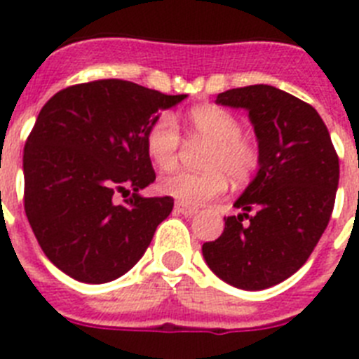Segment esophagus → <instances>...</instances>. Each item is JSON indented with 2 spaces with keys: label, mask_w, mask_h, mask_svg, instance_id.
Listing matches in <instances>:
<instances>
[{
  "label": "esophagus",
  "mask_w": 359,
  "mask_h": 359,
  "mask_svg": "<svg viewBox=\"0 0 359 359\" xmlns=\"http://www.w3.org/2000/svg\"><path fill=\"white\" fill-rule=\"evenodd\" d=\"M174 210H176L177 214H182V215H194L196 212H198V208L189 207V205H183V203H176Z\"/></svg>",
  "instance_id": "34e87169"
}]
</instances>
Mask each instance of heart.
I'll return each instance as SVG.
<instances>
[{
	"label": "heart",
	"instance_id": "1",
	"mask_svg": "<svg viewBox=\"0 0 359 359\" xmlns=\"http://www.w3.org/2000/svg\"><path fill=\"white\" fill-rule=\"evenodd\" d=\"M189 126L196 140L208 144L201 161L205 170L167 174L158 183L163 194L183 205L199 207L223 194L228 177L233 183H244L255 174L261 152L255 142L243 136V123L233 113L219 106H199L190 109ZM145 147L158 169H172L182 149V131L176 116L161 113L147 129Z\"/></svg>",
	"mask_w": 359,
	"mask_h": 359
}]
</instances>
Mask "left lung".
Wrapping results in <instances>:
<instances>
[{
    "label": "left lung",
    "instance_id": "left-lung-1",
    "mask_svg": "<svg viewBox=\"0 0 359 359\" xmlns=\"http://www.w3.org/2000/svg\"><path fill=\"white\" fill-rule=\"evenodd\" d=\"M215 102L248 111L261 161L233 203L243 214L224 217L223 233L203 244V257L231 286L266 290L297 273L318 244L334 208L340 161L315 107L286 91L246 86Z\"/></svg>",
    "mask_w": 359,
    "mask_h": 359
}]
</instances>
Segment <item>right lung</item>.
<instances>
[{
    "instance_id": "1",
    "label": "right lung",
    "mask_w": 359,
    "mask_h": 359,
    "mask_svg": "<svg viewBox=\"0 0 359 359\" xmlns=\"http://www.w3.org/2000/svg\"><path fill=\"white\" fill-rule=\"evenodd\" d=\"M185 97L102 79L44 104L25 145V212L53 266L104 284L140 261L174 207L170 196L138 194L156 180L145 135L158 111Z\"/></svg>"
}]
</instances>
